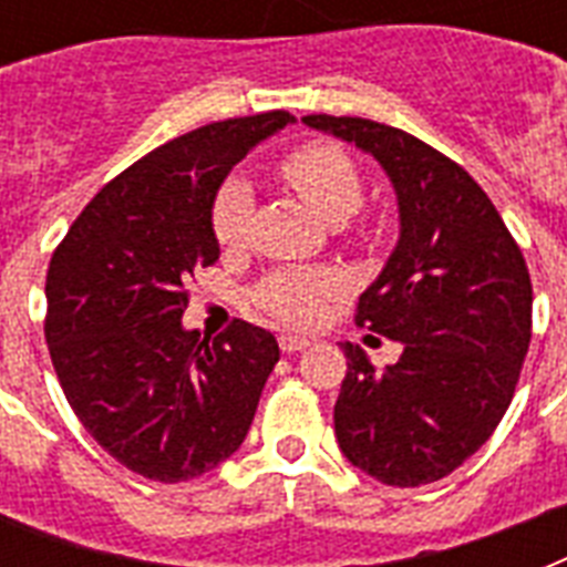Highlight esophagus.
Returning a JSON list of instances; mask_svg holds the SVG:
<instances>
[{"label":"esophagus","mask_w":567,"mask_h":567,"mask_svg":"<svg viewBox=\"0 0 567 567\" xmlns=\"http://www.w3.org/2000/svg\"><path fill=\"white\" fill-rule=\"evenodd\" d=\"M311 341L306 336H293V332H282L279 336V347H282V353H300V350H306Z\"/></svg>","instance_id":"esophagus-1"}]
</instances>
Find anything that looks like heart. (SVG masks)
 Returning <instances> with one entry per match:
<instances>
[{
    "instance_id": "heart-1",
    "label": "heart",
    "mask_w": 567,
    "mask_h": 567,
    "mask_svg": "<svg viewBox=\"0 0 567 567\" xmlns=\"http://www.w3.org/2000/svg\"><path fill=\"white\" fill-rule=\"evenodd\" d=\"M282 176L329 223H344L364 199L362 173L341 146L306 144L293 150L285 155ZM249 220L252 190L240 176H231L214 199V235L223 247H240L249 235ZM338 291L341 279L329 270H276L256 288V302L285 323L311 327Z\"/></svg>"
}]
</instances>
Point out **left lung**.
Wrapping results in <instances>:
<instances>
[{
    "label": "left lung",
    "instance_id": "obj_1",
    "mask_svg": "<svg viewBox=\"0 0 567 567\" xmlns=\"http://www.w3.org/2000/svg\"><path fill=\"white\" fill-rule=\"evenodd\" d=\"M302 123L371 153L400 205V240L359 297L355 323L403 353L377 371L362 347L341 344L338 447L379 483H435L474 456L509 409L533 338L527 261L485 190L430 144L364 117Z\"/></svg>",
    "mask_w": 567,
    "mask_h": 567
}]
</instances>
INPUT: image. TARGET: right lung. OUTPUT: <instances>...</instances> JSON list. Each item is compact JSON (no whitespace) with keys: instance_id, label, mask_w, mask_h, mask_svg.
I'll use <instances>...</instances> for the list:
<instances>
[{"instance_id":"obj_1","label":"right lung","mask_w":567,"mask_h":567,"mask_svg":"<svg viewBox=\"0 0 567 567\" xmlns=\"http://www.w3.org/2000/svg\"><path fill=\"white\" fill-rule=\"evenodd\" d=\"M291 120L267 111L173 137L93 196L52 252L43 332L58 382L96 444L146 480L185 483L229 458L279 362L267 329L231 320L199 338L182 315L196 270L220 258V182Z\"/></svg>"}]
</instances>
